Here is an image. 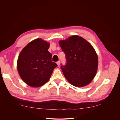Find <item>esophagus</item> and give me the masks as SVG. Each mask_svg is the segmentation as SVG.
<instances>
[{
  "instance_id": "34e87169",
  "label": "esophagus",
  "mask_w": 120,
  "mask_h": 120,
  "mask_svg": "<svg viewBox=\"0 0 120 120\" xmlns=\"http://www.w3.org/2000/svg\"><path fill=\"white\" fill-rule=\"evenodd\" d=\"M57 63V65H58V66H60V61H58L56 63Z\"/></svg>"
}]
</instances>
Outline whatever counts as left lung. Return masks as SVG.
<instances>
[{"mask_svg": "<svg viewBox=\"0 0 120 120\" xmlns=\"http://www.w3.org/2000/svg\"><path fill=\"white\" fill-rule=\"evenodd\" d=\"M65 54L66 64L61 66L70 83L81 87L91 82L98 71V57L93 46L83 37L74 35L59 41Z\"/></svg>", "mask_w": 120, "mask_h": 120, "instance_id": "8db88e82", "label": "left lung"}]
</instances>
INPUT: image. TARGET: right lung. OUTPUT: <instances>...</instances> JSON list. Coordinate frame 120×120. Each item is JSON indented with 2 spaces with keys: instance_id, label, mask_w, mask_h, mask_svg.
Instances as JSON below:
<instances>
[{
  "instance_id": "1",
  "label": "right lung",
  "mask_w": 120,
  "mask_h": 120,
  "mask_svg": "<svg viewBox=\"0 0 120 120\" xmlns=\"http://www.w3.org/2000/svg\"><path fill=\"white\" fill-rule=\"evenodd\" d=\"M50 44L41 38L29 43L20 52L17 70L21 79L27 85L38 87L47 82L55 68L52 54L48 51Z\"/></svg>"
}]
</instances>
